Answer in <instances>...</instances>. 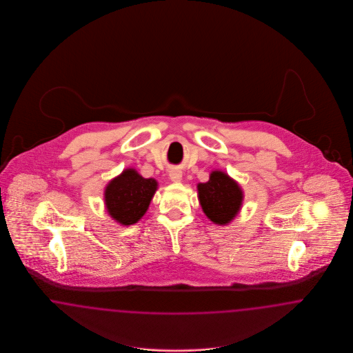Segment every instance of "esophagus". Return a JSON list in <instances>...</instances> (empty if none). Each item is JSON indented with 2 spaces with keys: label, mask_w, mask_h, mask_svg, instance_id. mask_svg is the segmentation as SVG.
Here are the masks:
<instances>
[{
  "label": "esophagus",
  "mask_w": 353,
  "mask_h": 353,
  "mask_svg": "<svg viewBox=\"0 0 353 353\" xmlns=\"http://www.w3.org/2000/svg\"><path fill=\"white\" fill-rule=\"evenodd\" d=\"M170 179L173 182H180L182 180V172L180 170H171Z\"/></svg>",
  "instance_id": "obj_1"
}]
</instances>
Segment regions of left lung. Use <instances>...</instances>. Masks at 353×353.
<instances>
[{
	"label": "left lung",
	"instance_id": "1",
	"mask_svg": "<svg viewBox=\"0 0 353 353\" xmlns=\"http://www.w3.org/2000/svg\"><path fill=\"white\" fill-rule=\"evenodd\" d=\"M196 188L202 210L214 224L228 225L239 212L243 192L225 172H212L210 180Z\"/></svg>",
	"mask_w": 353,
	"mask_h": 353
}]
</instances>
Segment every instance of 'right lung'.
<instances>
[{
	"instance_id": "1",
	"label": "right lung",
	"mask_w": 353,
	"mask_h": 353,
	"mask_svg": "<svg viewBox=\"0 0 353 353\" xmlns=\"http://www.w3.org/2000/svg\"><path fill=\"white\" fill-rule=\"evenodd\" d=\"M157 189V180L143 179L136 170L128 168L105 189L107 212L119 224H136L146 214Z\"/></svg>"
}]
</instances>
